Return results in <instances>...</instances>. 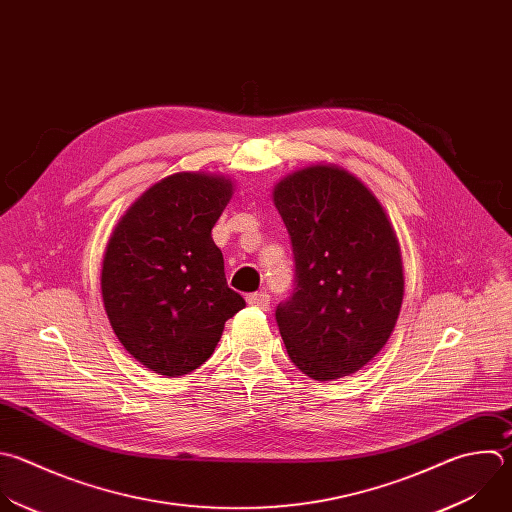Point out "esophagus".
I'll use <instances>...</instances> for the list:
<instances>
[{
  "mask_svg": "<svg viewBox=\"0 0 512 512\" xmlns=\"http://www.w3.org/2000/svg\"><path fill=\"white\" fill-rule=\"evenodd\" d=\"M269 301H271V297H269L267 291H257V293L247 295V303L255 305V307H261V309H267Z\"/></svg>",
  "mask_w": 512,
  "mask_h": 512,
  "instance_id": "34e87169",
  "label": "esophagus"
}]
</instances>
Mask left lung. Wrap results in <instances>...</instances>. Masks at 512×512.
Listing matches in <instances>:
<instances>
[{
	"label": "left lung",
	"mask_w": 512,
	"mask_h": 512,
	"mask_svg": "<svg viewBox=\"0 0 512 512\" xmlns=\"http://www.w3.org/2000/svg\"><path fill=\"white\" fill-rule=\"evenodd\" d=\"M293 251V293L275 309L291 362L317 382L364 368L394 331L404 275L376 197L346 170L307 166L273 193Z\"/></svg>",
	"instance_id": "8db88e82"
}]
</instances>
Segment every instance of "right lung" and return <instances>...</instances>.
I'll use <instances>...</instances> for the list:
<instances>
[{"mask_svg": "<svg viewBox=\"0 0 512 512\" xmlns=\"http://www.w3.org/2000/svg\"><path fill=\"white\" fill-rule=\"evenodd\" d=\"M231 193L221 177H166L128 209L108 241L102 297L110 325L126 352L160 376L205 364L225 321L245 307L211 237Z\"/></svg>", "mask_w": 512, "mask_h": 512, "instance_id": "right-lung-1", "label": "right lung"}]
</instances>
